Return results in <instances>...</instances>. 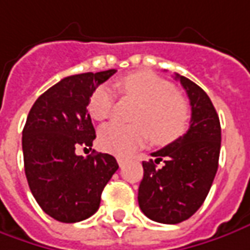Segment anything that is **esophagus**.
Listing matches in <instances>:
<instances>
[{
  "mask_svg": "<svg viewBox=\"0 0 250 250\" xmlns=\"http://www.w3.org/2000/svg\"><path fill=\"white\" fill-rule=\"evenodd\" d=\"M116 160H118L119 166H120V167H123V164H125V159H123V157H118Z\"/></svg>",
  "mask_w": 250,
  "mask_h": 250,
  "instance_id": "esophagus-1",
  "label": "esophagus"
}]
</instances>
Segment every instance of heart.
Returning <instances> with one entry per match:
<instances>
[{"instance_id":"b5f03b06","label":"heart","mask_w":250,"mask_h":250,"mask_svg":"<svg viewBox=\"0 0 250 250\" xmlns=\"http://www.w3.org/2000/svg\"><path fill=\"white\" fill-rule=\"evenodd\" d=\"M122 93L137 98L141 105L134 115L135 125L109 123L98 132V144L104 150L127 156L144 146L150 135L153 142L167 145L181 138L190 122L188 101L175 91L174 84L147 71L131 72L119 81ZM115 93L109 84L98 86L89 100V113L96 120L112 115Z\"/></svg>"}]
</instances>
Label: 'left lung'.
<instances>
[{
	"label": "left lung",
	"instance_id": "obj_1",
	"mask_svg": "<svg viewBox=\"0 0 250 250\" xmlns=\"http://www.w3.org/2000/svg\"><path fill=\"white\" fill-rule=\"evenodd\" d=\"M191 106L189 130L144 161L138 204L147 218L164 225L188 220L203 205L219 166L222 130L208 94L190 79L175 74ZM163 161V167L156 164Z\"/></svg>",
	"mask_w": 250,
	"mask_h": 250
}]
</instances>
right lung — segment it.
<instances>
[{
	"label": "right lung",
	"mask_w": 250,
	"mask_h": 250,
	"mask_svg": "<svg viewBox=\"0 0 250 250\" xmlns=\"http://www.w3.org/2000/svg\"><path fill=\"white\" fill-rule=\"evenodd\" d=\"M115 72L67 76L38 97L27 116L21 139L25 178L42 210L62 223L94 215L105 185L118 171L111 154L83 157L75 152L79 146H93L90 96Z\"/></svg>",
	"instance_id": "obj_1"
}]
</instances>
